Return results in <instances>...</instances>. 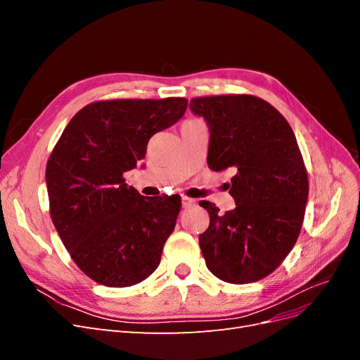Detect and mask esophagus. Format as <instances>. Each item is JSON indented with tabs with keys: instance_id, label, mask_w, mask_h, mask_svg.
<instances>
[{
	"instance_id": "1",
	"label": "esophagus",
	"mask_w": 360,
	"mask_h": 360,
	"mask_svg": "<svg viewBox=\"0 0 360 360\" xmlns=\"http://www.w3.org/2000/svg\"><path fill=\"white\" fill-rule=\"evenodd\" d=\"M195 200H192V198H189V197H181V204H183V207L184 209H189V207H192V205H195Z\"/></svg>"
}]
</instances>
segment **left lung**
I'll return each instance as SVG.
<instances>
[{
	"mask_svg": "<svg viewBox=\"0 0 360 360\" xmlns=\"http://www.w3.org/2000/svg\"><path fill=\"white\" fill-rule=\"evenodd\" d=\"M191 111L209 126L213 171L233 168V210L219 214L209 201L210 225L200 248L212 274L230 284L270 275L296 243L308 201V174L287 120L249 94L197 97Z\"/></svg>",
	"mask_w": 360,
	"mask_h": 360,
	"instance_id": "obj_1",
	"label": "left lung"
}]
</instances>
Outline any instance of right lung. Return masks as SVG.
Here are the masks:
<instances>
[{"label": "right lung", "mask_w": 360, "mask_h": 360, "mask_svg": "<svg viewBox=\"0 0 360 360\" xmlns=\"http://www.w3.org/2000/svg\"><path fill=\"white\" fill-rule=\"evenodd\" d=\"M186 108L183 97L94 102L75 114L53 148L46 167L52 222L75 263L97 284L130 287L158 269L181 200H146L123 174Z\"/></svg>", "instance_id": "1"}]
</instances>
